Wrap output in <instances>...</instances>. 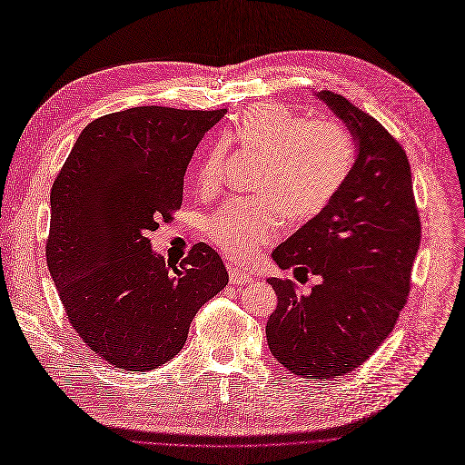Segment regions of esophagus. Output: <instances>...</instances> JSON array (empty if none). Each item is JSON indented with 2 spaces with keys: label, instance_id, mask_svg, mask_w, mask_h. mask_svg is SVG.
<instances>
[{
  "label": "esophagus",
  "instance_id": "1",
  "mask_svg": "<svg viewBox=\"0 0 465 465\" xmlns=\"http://www.w3.org/2000/svg\"><path fill=\"white\" fill-rule=\"evenodd\" d=\"M229 281H231V284H252L253 277L248 275L246 271H242V269L231 267L229 269Z\"/></svg>",
  "mask_w": 465,
  "mask_h": 465
}]
</instances>
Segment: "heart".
Returning a JSON list of instances; mask_svg holds the SVG:
<instances>
[{"mask_svg":"<svg viewBox=\"0 0 465 465\" xmlns=\"http://www.w3.org/2000/svg\"><path fill=\"white\" fill-rule=\"evenodd\" d=\"M240 150L262 155L253 174L260 194L232 198L207 219V236L236 262H252L273 244L286 217L306 221L339 194L354 165V140L334 119H303L288 107L263 102L248 107L225 134ZM227 148L215 143L202 157L198 184H221Z\"/></svg>","mask_w":465,"mask_h":465,"instance_id":"1","label":"heart"}]
</instances>
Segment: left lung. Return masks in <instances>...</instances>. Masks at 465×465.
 Instances as JSON below:
<instances>
[{
	"label": "left lung",
	"instance_id": "obj_1",
	"mask_svg": "<svg viewBox=\"0 0 465 465\" xmlns=\"http://www.w3.org/2000/svg\"><path fill=\"white\" fill-rule=\"evenodd\" d=\"M358 143V157L325 210L282 242L273 260L322 277L302 296L291 279L271 277L277 310L267 319L271 354L306 379L354 371L392 332L410 294L421 221L408 155L370 114L341 94H317Z\"/></svg>",
	"mask_w": 465,
	"mask_h": 465
}]
</instances>
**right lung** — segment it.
I'll use <instances>...</instances> for the list:
<instances>
[{"label": "right lung", "instance_id": "1", "mask_svg": "<svg viewBox=\"0 0 465 465\" xmlns=\"http://www.w3.org/2000/svg\"><path fill=\"white\" fill-rule=\"evenodd\" d=\"M223 115L142 105L98 117L54 181L47 267L73 329L121 371L177 356L198 310L229 282L203 242L179 269L150 248L159 221L181 210L192 153Z\"/></svg>", "mask_w": 465, "mask_h": 465}]
</instances>
